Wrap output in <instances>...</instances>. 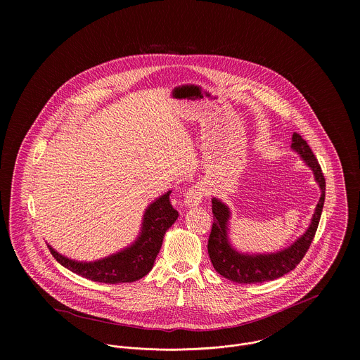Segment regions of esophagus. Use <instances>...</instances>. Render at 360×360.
Instances as JSON below:
<instances>
[{"instance_id":"1","label":"esophagus","mask_w":360,"mask_h":360,"mask_svg":"<svg viewBox=\"0 0 360 360\" xmlns=\"http://www.w3.org/2000/svg\"><path fill=\"white\" fill-rule=\"evenodd\" d=\"M205 195H207V191H205L202 185H193L185 192L184 205L185 207H196V205L202 202Z\"/></svg>"}]
</instances>
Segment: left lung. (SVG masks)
<instances>
[{
  "mask_svg": "<svg viewBox=\"0 0 360 360\" xmlns=\"http://www.w3.org/2000/svg\"><path fill=\"white\" fill-rule=\"evenodd\" d=\"M292 148L303 158L307 167L314 171L315 179L319 184L322 193L309 228L289 248L271 255L250 256L236 252L228 242V221L231 215L229 210L225 203L217 198L212 199L214 224L208 239V253L217 272L232 282L262 283L286 275L288 272L293 271L303 259V256L306 255L315 238L325 203V176L311 146L297 132H293L292 135Z\"/></svg>",
  "mask_w": 360,
  "mask_h": 360,
  "instance_id": "left-lung-1",
  "label": "left lung"
}]
</instances>
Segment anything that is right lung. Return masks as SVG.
Returning a JSON list of instances; mask_svg holds the SVG:
<instances>
[{
  "label": "right lung",
  "mask_w": 360,
  "mask_h": 360,
  "mask_svg": "<svg viewBox=\"0 0 360 360\" xmlns=\"http://www.w3.org/2000/svg\"><path fill=\"white\" fill-rule=\"evenodd\" d=\"M169 192L150 203L143 215L141 236L129 248L96 262H75L48 245L54 258L71 272L102 283H127L143 278L153 266L165 232L178 218L169 202Z\"/></svg>",
  "instance_id": "right-lung-1"
}]
</instances>
